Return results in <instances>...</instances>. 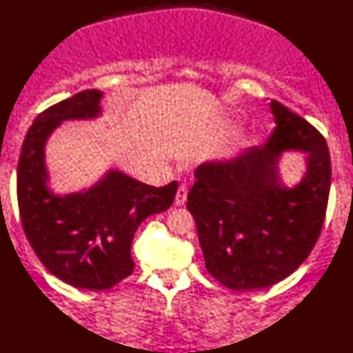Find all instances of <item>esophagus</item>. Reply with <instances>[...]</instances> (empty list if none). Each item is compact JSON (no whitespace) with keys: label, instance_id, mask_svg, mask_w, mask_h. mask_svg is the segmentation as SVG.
I'll use <instances>...</instances> for the list:
<instances>
[{"label":"esophagus","instance_id":"obj_1","mask_svg":"<svg viewBox=\"0 0 353 353\" xmlns=\"http://www.w3.org/2000/svg\"><path fill=\"white\" fill-rule=\"evenodd\" d=\"M185 199H187V185L185 184H181L179 189H177L176 200H174V203H176L177 207H181V205L185 203Z\"/></svg>","mask_w":353,"mask_h":353}]
</instances>
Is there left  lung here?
Here are the masks:
<instances>
[{
  "label": "left lung",
  "mask_w": 353,
  "mask_h": 353,
  "mask_svg": "<svg viewBox=\"0 0 353 353\" xmlns=\"http://www.w3.org/2000/svg\"><path fill=\"white\" fill-rule=\"evenodd\" d=\"M270 110L276 127L267 143L200 164L187 195L208 274L241 292L270 287L306 261L323 230L331 189L324 137L279 101ZM285 149L308 153L305 177L293 190L278 177Z\"/></svg>",
  "instance_id": "obj_1"
}]
</instances>
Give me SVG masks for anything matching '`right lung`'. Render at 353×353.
I'll return each instance as SVG.
<instances>
[{"label":"right lung","instance_id":"add662e5","mask_svg":"<svg viewBox=\"0 0 353 353\" xmlns=\"http://www.w3.org/2000/svg\"><path fill=\"white\" fill-rule=\"evenodd\" d=\"M102 92L86 89L40 112L22 143L17 205L26 238L47 270L77 288L107 290L135 269L133 234L145 218L172 205L177 182L151 187L119 171L79 194H52L43 148L63 120L101 114Z\"/></svg>","mask_w":353,"mask_h":353}]
</instances>
